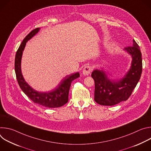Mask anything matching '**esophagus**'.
<instances>
[{
    "mask_svg": "<svg viewBox=\"0 0 151 151\" xmlns=\"http://www.w3.org/2000/svg\"><path fill=\"white\" fill-rule=\"evenodd\" d=\"M93 70V68L90 66H86L85 67H84L83 71H82V73L83 75L87 76Z\"/></svg>",
    "mask_w": 151,
    "mask_h": 151,
    "instance_id": "34e87169",
    "label": "esophagus"
}]
</instances>
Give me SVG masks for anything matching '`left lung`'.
Returning a JSON list of instances; mask_svg holds the SVG:
<instances>
[{
    "mask_svg": "<svg viewBox=\"0 0 151 151\" xmlns=\"http://www.w3.org/2000/svg\"><path fill=\"white\" fill-rule=\"evenodd\" d=\"M132 58L131 66L124 76L118 80L110 79L103 69H96L91 76L94 80V100L103 106H114L130 97L140 80L142 72V53L133 39L131 47L125 48Z\"/></svg>",
    "mask_w": 151,
    "mask_h": 151,
    "instance_id": "left-lung-1",
    "label": "left lung"
}]
</instances>
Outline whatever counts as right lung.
Instances as JSON below:
<instances>
[{"label":"right lung","instance_id":"obj_1","mask_svg":"<svg viewBox=\"0 0 151 151\" xmlns=\"http://www.w3.org/2000/svg\"><path fill=\"white\" fill-rule=\"evenodd\" d=\"M40 28L33 30L24 39L18 48L15 58V71L17 79L20 88L35 103L48 108H55L65 104L68 101L69 89L72 82L80 76L78 72L64 77L57 87L48 92H39L34 90L26 82L21 72V63L23 52L26 42L39 31Z\"/></svg>","mask_w":151,"mask_h":151}]
</instances>
